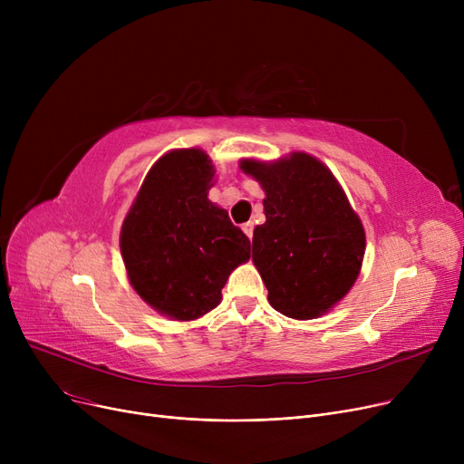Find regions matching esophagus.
Wrapping results in <instances>:
<instances>
[{"label": "esophagus", "mask_w": 464, "mask_h": 464, "mask_svg": "<svg viewBox=\"0 0 464 464\" xmlns=\"http://www.w3.org/2000/svg\"><path fill=\"white\" fill-rule=\"evenodd\" d=\"M242 231H245V235H246L248 238H252V237H254V224H252V222L245 224V226H242Z\"/></svg>", "instance_id": "1"}]
</instances>
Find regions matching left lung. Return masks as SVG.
I'll return each mask as SVG.
<instances>
[{
  "label": "left lung",
  "instance_id": "8db88e82",
  "mask_svg": "<svg viewBox=\"0 0 464 464\" xmlns=\"http://www.w3.org/2000/svg\"><path fill=\"white\" fill-rule=\"evenodd\" d=\"M266 198L265 224L254 229L252 259L275 310L294 320L325 314L353 285L364 229L331 170L295 152L275 163H240Z\"/></svg>",
  "mask_w": 464,
  "mask_h": 464
}]
</instances>
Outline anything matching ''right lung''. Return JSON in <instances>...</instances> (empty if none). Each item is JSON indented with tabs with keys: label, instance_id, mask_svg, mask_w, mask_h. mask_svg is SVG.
<instances>
[{
	"label": "right lung",
	"instance_id": "right-lung-1",
	"mask_svg": "<svg viewBox=\"0 0 464 464\" xmlns=\"http://www.w3.org/2000/svg\"><path fill=\"white\" fill-rule=\"evenodd\" d=\"M212 179L205 152L165 154L121 226L120 248L133 289L180 322L216 308L231 271L250 259V238L207 199Z\"/></svg>",
	"mask_w": 464,
	"mask_h": 464
}]
</instances>
